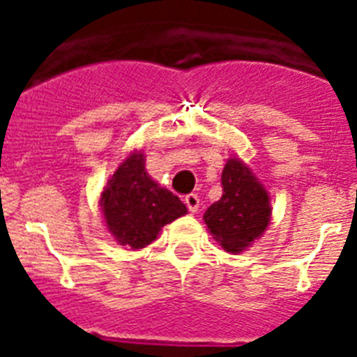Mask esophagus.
<instances>
[{"label": "esophagus", "instance_id": "obj_1", "mask_svg": "<svg viewBox=\"0 0 357 357\" xmlns=\"http://www.w3.org/2000/svg\"><path fill=\"white\" fill-rule=\"evenodd\" d=\"M184 202H185V206H188V209L191 211V213H197L198 207H200V198H198L197 195H193V193L185 195Z\"/></svg>", "mask_w": 357, "mask_h": 357}]
</instances>
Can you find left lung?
I'll list each match as a JSON object with an SVG mask.
<instances>
[{"mask_svg":"<svg viewBox=\"0 0 357 357\" xmlns=\"http://www.w3.org/2000/svg\"><path fill=\"white\" fill-rule=\"evenodd\" d=\"M223 195L204 214V222L227 252L239 254L266 230L272 206L270 195L239 159H229L222 173Z\"/></svg>","mask_w":357,"mask_h":357,"instance_id":"8db88e82","label":"left lung"}]
</instances>
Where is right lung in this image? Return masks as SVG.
Wrapping results in <instances>:
<instances>
[{"instance_id": "add662e5", "label": "right lung", "mask_w": 357, "mask_h": 357, "mask_svg": "<svg viewBox=\"0 0 357 357\" xmlns=\"http://www.w3.org/2000/svg\"><path fill=\"white\" fill-rule=\"evenodd\" d=\"M100 207L112 238L132 250L155 241L164 225L188 213L181 198L148 175L144 153L137 150L109 178Z\"/></svg>"}]
</instances>
